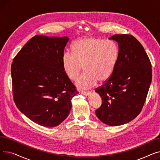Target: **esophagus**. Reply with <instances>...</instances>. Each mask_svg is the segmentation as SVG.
<instances>
[{"label":"esophagus","mask_w":160,"mask_h":160,"mask_svg":"<svg viewBox=\"0 0 160 160\" xmlns=\"http://www.w3.org/2000/svg\"><path fill=\"white\" fill-rule=\"evenodd\" d=\"M81 93L83 94V95H86V96H88L91 94V92L89 91H82Z\"/></svg>","instance_id":"34e87169"}]
</instances>
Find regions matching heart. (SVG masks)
I'll use <instances>...</instances> for the list:
<instances>
[{"instance_id": "obj_1", "label": "heart", "mask_w": 160, "mask_h": 160, "mask_svg": "<svg viewBox=\"0 0 160 160\" xmlns=\"http://www.w3.org/2000/svg\"><path fill=\"white\" fill-rule=\"evenodd\" d=\"M119 50L110 40L89 38L75 41L72 53L65 52L62 58L63 70L69 79L75 81L83 70L86 72L76 86L81 89L95 86L110 78L118 60Z\"/></svg>"}]
</instances>
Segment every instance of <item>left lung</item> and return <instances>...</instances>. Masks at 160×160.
I'll use <instances>...</instances> for the list:
<instances>
[{"label": "left lung", "instance_id": "left-lung-1", "mask_svg": "<svg viewBox=\"0 0 160 160\" xmlns=\"http://www.w3.org/2000/svg\"><path fill=\"white\" fill-rule=\"evenodd\" d=\"M109 39L117 41L119 56L110 78L95 90L102 100L95 113L104 124L115 127L132 121L141 112L152 81V65L133 36L115 34Z\"/></svg>", "mask_w": 160, "mask_h": 160}]
</instances>
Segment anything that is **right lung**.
I'll return each mask as SVG.
<instances>
[{
    "label": "right lung",
    "instance_id": "1",
    "mask_svg": "<svg viewBox=\"0 0 160 160\" xmlns=\"http://www.w3.org/2000/svg\"><path fill=\"white\" fill-rule=\"evenodd\" d=\"M68 37L36 35L14 58L11 68L15 104L28 119L45 127L62 123L78 92L65 75L62 58Z\"/></svg>",
    "mask_w": 160,
    "mask_h": 160
}]
</instances>
